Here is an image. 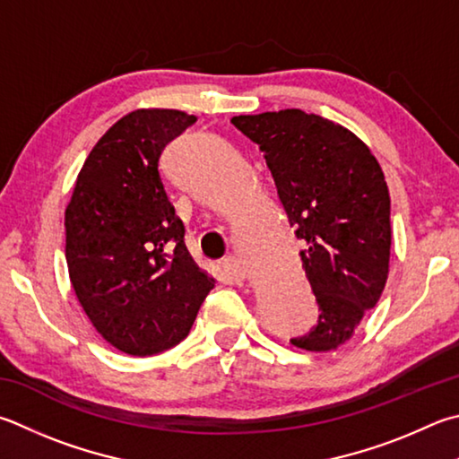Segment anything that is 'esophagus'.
<instances>
[{
	"mask_svg": "<svg viewBox=\"0 0 459 459\" xmlns=\"http://www.w3.org/2000/svg\"><path fill=\"white\" fill-rule=\"evenodd\" d=\"M221 264H222L224 273L232 274V277H240V279L245 277V266H243V263L238 261L237 256H224Z\"/></svg>",
	"mask_w": 459,
	"mask_h": 459,
	"instance_id": "34e87169",
	"label": "esophagus"
}]
</instances>
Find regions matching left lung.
I'll use <instances>...</instances> for the list:
<instances>
[{
	"mask_svg": "<svg viewBox=\"0 0 459 459\" xmlns=\"http://www.w3.org/2000/svg\"><path fill=\"white\" fill-rule=\"evenodd\" d=\"M258 144L297 238L319 321L290 339L307 351L343 345L377 305L389 273V188L353 132L297 108L230 120Z\"/></svg>",
	"mask_w": 459,
	"mask_h": 459,
	"instance_id": "obj_1",
	"label": "left lung"
}]
</instances>
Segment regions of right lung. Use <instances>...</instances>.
I'll list each match as a JSON object with an SVG mask.
<instances>
[{
    "label": "right lung",
    "mask_w": 459,
    "mask_h": 459,
    "mask_svg": "<svg viewBox=\"0 0 459 459\" xmlns=\"http://www.w3.org/2000/svg\"><path fill=\"white\" fill-rule=\"evenodd\" d=\"M195 122L158 108L124 116L91 148L65 208L72 287L100 335L128 355L178 345L214 287L158 170L166 144Z\"/></svg>",
    "instance_id": "1"
}]
</instances>
